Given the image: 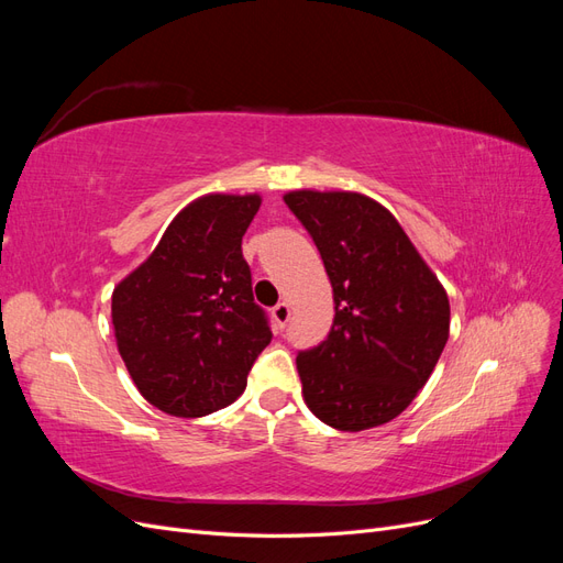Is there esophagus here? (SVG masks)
Returning a JSON list of instances; mask_svg holds the SVG:
<instances>
[{
	"label": "esophagus",
	"instance_id": "34e87169",
	"mask_svg": "<svg viewBox=\"0 0 563 563\" xmlns=\"http://www.w3.org/2000/svg\"><path fill=\"white\" fill-rule=\"evenodd\" d=\"M272 319H275L277 329H284L286 323H288V319H291V305H288V302H279L277 308L272 310Z\"/></svg>",
	"mask_w": 563,
	"mask_h": 563
}]
</instances>
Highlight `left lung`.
I'll return each mask as SVG.
<instances>
[{"label":"left lung","instance_id":"obj_1","mask_svg":"<svg viewBox=\"0 0 563 563\" xmlns=\"http://www.w3.org/2000/svg\"><path fill=\"white\" fill-rule=\"evenodd\" d=\"M314 240L335 317L296 356L310 411L343 432L395 420L430 380L449 340L444 286L383 203L345 190L284 195Z\"/></svg>","mask_w":563,"mask_h":563}]
</instances>
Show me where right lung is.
Listing matches in <instances>:
<instances>
[{"mask_svg":"<svg viewBox=\"0 0 563 563\" xmlns=\"http://www.w3.org/2000/svg\"><path fill=\"white\" fill-rule=\"evenodd\" d=\"M261 195H203L172 220L147 261L114 286L112 327L131 380L159 411L225 408L269 345L242 236Z\"/></svg>","mask_w":563,"mask_h":563,"instance_id":"obj_1","label":"right lung"}]
</instances>
